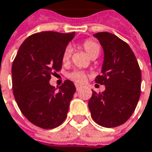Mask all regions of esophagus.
I'll return each mask as SVG.
<instances>
[{
  "instance_id": "esophagus-1",
  "label": "esophagus",
  "mask_w": 152,
  "mask_h": 152,
  "mask_svg": "<svg viewBox=\"0 0 152 152\" xmlns=\"http://www.w3.org/2000/svg\"><path fill=\"white\" fill-rule=\"evenodd\" d=\"M75 85H76V91H79V89H80V88L82 87V85H80V84H78V83H76Z\"/></svg>"
}]
</instances>
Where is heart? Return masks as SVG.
Returning a JSON list of instances; mask_svg holds the SVG:
<instances>
[{
    "label": "heart",
    "instance_id": "b5f03b06",
    "mask_svg": "<svg viewBox=\"0 0 152 152\" xmlns=\"http://www.w3.org/2000/svg\"><path fill=\"white\" fill-rule=\"evenodd\" d=\"M82 46L90 57L99 55V51H100L99 45L93 39H86L85 41L83 42ZM71 54H72V49L69 46L65 48L61 55V61L63 64H68L70 61ZM68 77L76 83H82L87 80L88 75L84 71H82V70H74L68 75Z\"/></svg>",
    "mask_w": 152,
    "mask_h": 152
}]
</instances>
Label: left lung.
Segmentation results:
<instances>
[{
	"instance_id": "1",
	"label": "left lung",
	"mask_w": 152,
	"mask_h": 152,
	"mask_svg": "<svg viewBox=\"0 0 152 152\" xmlns=\"http://www.w3.org/2000/svg\"><path fill=\"white\" fill-rule=\"evenodd\" d=\"M104 49L102 75L95 82L105 85L103 92L93 91L88 102L93 121L105 128L125 123L132 115L141 95V69L125 41L109 32L93 35Z\"/></svg>"
}]
</instances>
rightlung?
I'll list each match as a JSON object with an SVG mask.
<instances>
[{
  "label": "right lung",
  "instance_id": "add662e5",
  "mask_svg": "<svg viewBox=\"0 0 152 152\" xmlns=\"http://www.w3.org/2000/svg\"><path fill=\"white\" fill-rule=\"evenodd\" d=\"M75 32L41 31L28 37L21 45L12 64V86L17 106L35 126L51 129L67 118L76 91L70 80L56 91L51 76L61 69V55Z\"/></svg>",
  "mask_w": 152,
  "mask_h": 152
}]
</instances>
